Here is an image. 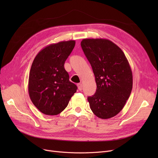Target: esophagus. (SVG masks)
Masks as SVG:
<instances>
[{
    "instance_id": "esophagus-1",
    "label": "esophagus",
    "mask_w": 158,
    "mask_h": 158,
    "mask_svg": "<svg viewBox=\"0 0 158 158\" xmlns=\"http://www.w3.org/2000/svg\"><path fill=\"white\" fill-rule=\"evenodd\" d=\"M78 89L80 90V91H81L82 89V87H83V85H82V84H78Z\"/></svg>"
}]
</instances>
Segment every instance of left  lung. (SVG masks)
I'll return each instance as SVG.
<instances>
[{
  "instance_id": "left-lung-1",
  "label": "left lung",
  "mask_w": 158,
  "mask_h": 158,
  "mask_svg": "<svg viewBox=\"0 0 158 158\" xmlns=\"http://www.w3.org/2000/svg\"><path fill=\"white\" fill-rule=\"evenodd\" d=\"M81 47L92 66L96 92L88 98L98 117H113L125 106L132 88V73L123 51L106 39H84Z\"/></svg>"
}]
</instances>
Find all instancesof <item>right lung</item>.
Listing matches in <instances>:
<instances>
[{
  "mask_svg": "<svg viewBox=\"0 0 158 158\" xmlns=\"http://www.w3.org/2000/svg\"><path fill=\"white\" fill-rule=\"evenodd\" d=\"M74 40L46 46L33 61L28 81V92L33 105L47 115H56L67 107L77 86L70 82L64 67L73 50Z\"/></svg>",
  "mask_w": 158,
  "mask_h": 158,
  "instance_id": "add662e5",
  "label": "right lung"
}]
</instances>
